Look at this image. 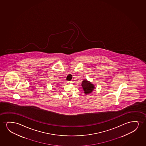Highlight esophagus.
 <instances>
[{"instance_id": "obj_1", "label": "esophagus", "mask_w": 146, "mask_h": 146, "mask_svg": "<svg viewBox=\"0 0 146 146\" xmlns=\"http://www.w3.org/2000/svg\"><path fill=\"white\" fill-rule=\"evenodd\" d=\"M72 81H68V83H72Z\"/></svg>"}]
</instances>
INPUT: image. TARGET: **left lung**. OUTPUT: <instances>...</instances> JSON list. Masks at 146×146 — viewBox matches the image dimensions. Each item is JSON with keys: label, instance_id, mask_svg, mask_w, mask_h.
<instances>
[{"label": "left lung", "instance_id": "8db88e82", "mask_svg": "<svg viewBox=\"0 0 146 146\" xmlns=\"http://www.w3.org/2000/svg\"><path fill=\"white\" fill-rule=\"evenodd\" d=\"M81 86L84 90L85 94H86V95L92 93V91L95 88L93 84L86 80H83L82 81Z\"/></svg>", "mask_w": 146, "mask_h": 146}]
</instances>
